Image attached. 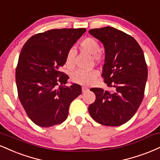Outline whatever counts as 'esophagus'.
Masks as SVG:
<instances>
[{
    "label": "esophagus",
    "mask_w": 160,
    "mask_h": 160,
    "mask_svg": "<svg viewBox=\"0 0 160 160\" xmlns=\"http://www.w3.org/2000/svg\"><path fill=\"white\" fill-rule=\"evenodd\" d=\"M87 90H88V88L85 87V86H82V92H85L86 91H87Z\"/></svg>",
    "instance_id": "1"
}]
</instances>
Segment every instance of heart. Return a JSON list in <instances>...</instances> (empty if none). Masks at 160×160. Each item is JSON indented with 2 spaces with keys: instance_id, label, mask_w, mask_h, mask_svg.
Segmentation results:
<instances>
[{
  "instance_id": "heart-1",
  "label": "heart",
  "mask_w": 160,
  "mask_h": 160,
  "mask_svg": "<svg viewBox=\"0 0 160 160\" xmlns=\"http://www.w3.org/2000/svg\"><path fill=\"white\" fill-rule=\"evenodd\" d=\"M80 48L84 51L92 55L95 61H100L102 59V54L99 51L100 45L95 38L86 37L82 40L80 43ZM76 52L74 49L68 50L65 57V64L68 68H72L74 66V59ZM98 73L95 70H78L72 74L73 82L82 86L90 85L94 81Z\"/></svg>"
}]
</instances>
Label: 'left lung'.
<instances>
[{"label": "left lung", "mask_w": 160, "mask_h": 160, "mask_svg": "<svg viewBox=\"0 0 160 160\" xmlns=\"http://www.w3.org/2000/svg\"><path fill=\"white\" fill-rule=\"evenodd\" d=\"M105 50L102 77L111 91L92 88L95 102L88 107L92 118L105 126L117 127L135 115L144 98L148 67L142 49L131 36L111 27L88 31Z\"/></svg>", "instance_id": "1"}]
</instances>
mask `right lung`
I'll return each instance as SVG.
<instances>
[{
  "label": "right lung",
  "instance_id": "obj_1",
  "mask_svg": "<svg viewBox=\"0 0 160 160\" xmlns=\"http://www.w3.org/2000/svg\"><path fill=\"white\" fill-rule=\"evenodd\" d=\"M86 30H50L32 36L23 46L15 71L18 98L38 126L48 128L65 122L71 103L81 94L78 84L65 86L69 77L60 69L67 52Z\"/></svg>",
  "mask_w": 160,
  "mask_h": 160
}]
</instances>
